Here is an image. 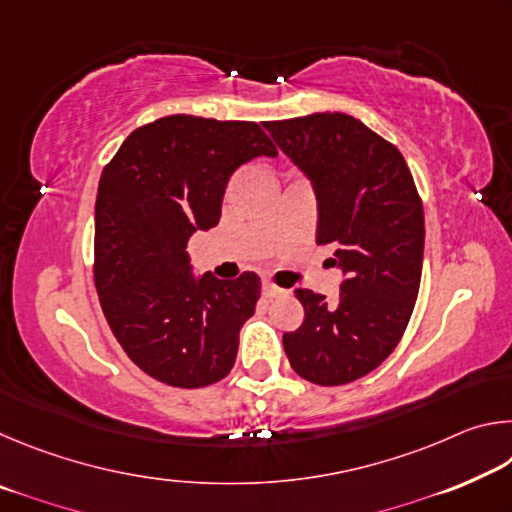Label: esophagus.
Here are the masks:
<instances>
[{"mask_svg":"<svg viewBox=\"0 0 512 512\" xmlns=\"http://www.w3.org/2000/svg\"><path fill=\"white\" fill-rule=\"evenodd\" d=\"M262 293H264V298H280V296H287L289 291L282 289V287H277V284L271 282V280H264Z\"/></svg>","mask_w":512,"mask_h":512,"instance_id":"obj_1","label":"esophagus"}]
</instances>
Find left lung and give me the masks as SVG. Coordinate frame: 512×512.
<instances>
[{
	"instance_id": "1",
	"label": "left lung",
	"mask_w": 512,
	"mask_h": 512,
	"mask_svg": "<svg viewBox=\"0 0 512 512\" xmlns=\"http://www.w3.org/2000/svg\"><path fill=\"white\" fill-rule=\"evenodd\" d=\"M314 185L316 244L345 273L336 302L296 289L305 320L282 336L291 368L318 386L375 370L409 325L420 289L424 212L402 153L345 112L264 121Z\"/></svg>"
}]
</instances>
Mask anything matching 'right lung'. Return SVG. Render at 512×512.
Returning <instances> with one entry per match:
<instances>
[{"instance_id": "1", "label": "right lung", "mask_w": 512, "mask_h": 512, "mask_svg": "<svg viewBox=\"0 0 512 512\" xmlns=\"http://www.w3.org/2000/svg\"><path fill=\"white\" fill-rule=\"evenodd\" d=\"M257 155L277 149L255 121L169 115L135 128L103 167L94 284L128 359L162 384L203 388L235 366L262 282L194 277L187 241L219 223L230 176Z\"/></svg>"}]
</instances>
